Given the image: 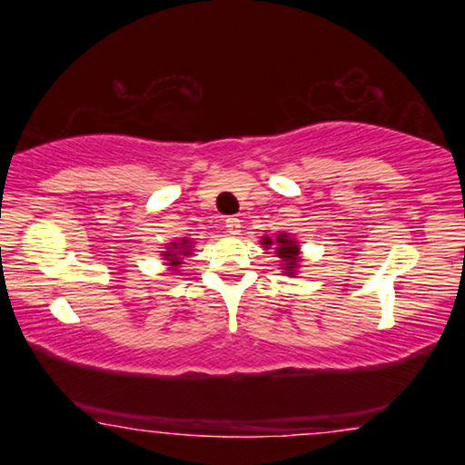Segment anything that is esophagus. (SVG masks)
I'll return each instance as SVG.
<instances>
[{
	"label": "esophagus",
	"instance_id": "34e87169",
	"mask_svg": "<svg viewBox=\"0 0 465 465\" xmlns=\"http://www.w3.org/2000/svg\"><path fill=\"white\" fill-rule=\"evenodd\" d=\"M224 228H226V232H231V234H239V231H241V220L237 218V215H228V218L224 220Z\"/></svg>",
	"mask_w": 465,
	"mask_h": 465
}]
</instances>
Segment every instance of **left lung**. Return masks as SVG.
Wrapping results in <instances>:
<instances>
[{"label":"left lung","instance_id":"8db88e82","mask_svg":"<svg viewBox=\"0 0 465 465\" xmlns=\"http://www.w3.org/2000/svg\"><path fill=\"white\" fill-rule=\"evenodd\" d=\"M262 241H264V243H262L264 247L272 245L271 237H264ZM277 245H279V247H275L277 256L282 258V262L285 264L283 269L288 271V275H292V272H294V269H296V262H298V247H296V241L288 239V234L282 232V234H279V237H277Z\"/></svg>","mask_w":465,"mask_h":465}]
</instances>
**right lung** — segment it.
<instances>
[{
	"instance_id": "right-lung-1",
	"label": "right lung",
	"mask_w": 465,
	"mask_h": 465,
	"mask_svg": "<svg viewBox=\"0 0 465 465\" xmlns=\"http://www.w3.org/2000/svg\"><path fill=\"white\" fill-rule=\"evenodd\" d=\"M188 250H190V241L183 239L182 243H171V250L164 252V258L169 260L171 266H177V264H180V260H182L177 256H180V253H182V256H183V253H190Z\"/></svg>"
}]
</instances>
